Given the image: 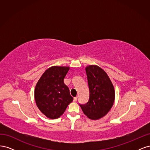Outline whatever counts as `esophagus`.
<instances>
[{
	"label": "esophagus",
	"mask_w": 150,
	"mask_h": 150,
	"mask_svg": "<svg viewBox=\"0 0 150 150\" xmlns=\"http://www.w3.org/2000/svg\"><path fill=\"white\" fill-rule=\"evenodd\" d=\"M77 99H78V97H74V101H77Z\"/></svg>",
	"instance_id": "obj_1"
}]
</instances>
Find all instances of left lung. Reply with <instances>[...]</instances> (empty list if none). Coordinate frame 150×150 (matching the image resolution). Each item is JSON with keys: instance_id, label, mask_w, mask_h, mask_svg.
<instances>
[{"instance_id": "1", "label": "left lung", "mask_w": 150, "mask_h": 150, "mask_svg": "<svg viewBox=\"0 0 150 150\" xmlns=\"http://www.w3.org/2000/svg\"><path fill=\"white\" fill-rule=\"evenodd\" d=\"M89 89L88 102L79 104L84 114L91 120H99L112 108L115 91L109 76L100 67L89 65L86 67Z\"/></svg>"}]
</instances>
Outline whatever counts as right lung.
I'll use <instances>...</instances> for the list:
<instances>
[{"label":"right lung","instance_id":"right-lung-1","mask_svg":"<svg viewBox=\"0 0 150 150\" xmlns=\"http://www.w3.org/2000/svg\"><path fill=\"white\" fill-rule=\"evenodd\" d=\"M69 67L52 66L45 71L35 86L36 105L50 119H56L73 101L64 79Z\"/></svg>","mask_w":150,"mask_h":150}]
</instances>
